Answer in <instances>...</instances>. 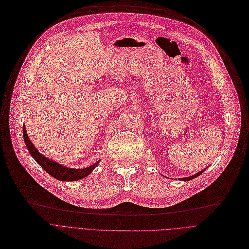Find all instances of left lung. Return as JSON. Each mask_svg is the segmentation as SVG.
Here are the masks:
<instances>
[{
  "label": "left lung",
  "instance_id": "1",
  "mask_svg": "<svg viewBox=\"0 0 249 249\" xmlns=\"http://www.w3.org/2000/svg\"><path fill=\"white\" fill-rule=\"evenodd\" d=\"M207 169V168H206ZM206 169H204V170H202V171H199L198 173H196V174H195V175H192V176H188V177H182V178H180V180H182V181H189V180H192V179H194V178H196V177H197L198 175H200L202 174Z\"/></svg>",
  "mask_w": 249,
  "mask_h": 249
}]
</instances>
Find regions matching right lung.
Returning a JSON list of instances; mask_svg holds the SVG:
<instances>
[{"label": "right lung", "instance_id": "right-lung-1", "mask_svg": "<svg viewBox=\"0 0 249 249\" xmlns=\"http://www.w3.org/2000/svg\"><path fill=\"white\" fill-rule=\"evenodd\" d=\"M23 138H24V142L26 144V147L30 153V155L32 158L36 161L40 166L52 175L53 178L61 180V181H76L79 179L84 178V177L88 176L94 169L97 167V165L99 164L100 160H98L96 163H94L93 165L86 168H82V169H75V168H69L64 166V165L57 163L50 158L45 157L42 154L39 153V151L34 147V145L31 143V141L29 140L25 125H23Z\"/></svg>", "mask_w": 249, "mask_h": 249}]
</instances>
